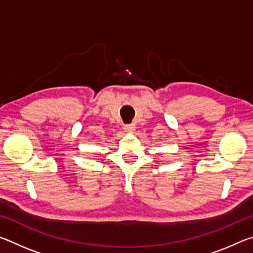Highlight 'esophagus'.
<instances>
[{
  "label": "esophagus",
  "mask_w": 253,
  "mask_h": 253,
  "mask_svg": "<svg viewBox=\"0 0 253 253\" xmlns=\"http://www.w3.org/2000/svg\"><path fill=\"white\" fill-rule=\"evenodd\" d=\"M124 129H125L126 131H134L135 130V125L134 124H128V125H125V127H124Z\"/></svg>",
  "instance_id": "34e87169"
}]
</instances>
